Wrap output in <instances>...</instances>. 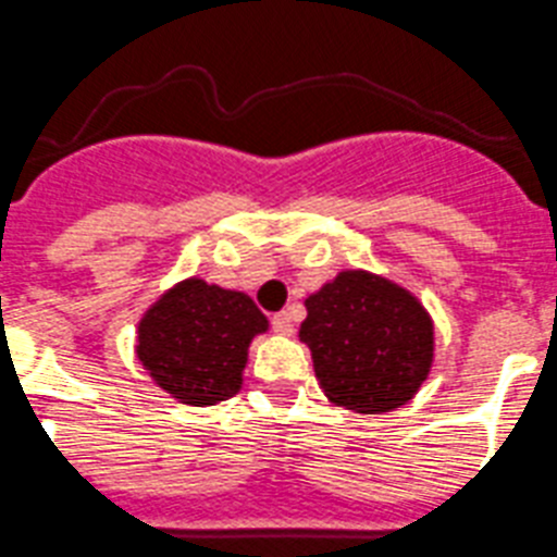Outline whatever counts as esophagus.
Returning a JSON list of instances; mask_svg holds the SVG:
<instances>
[{
  "label": "esophagus",
  "instance_id": "34e87169",
  "mask_svg": "<svg viewBox=\"0 0 557 557\" xmlns=\"http://www.w3.org/2000/svg\"><path fill=\"white\" fill-rule=\"evenodd\" d=\"M273 331L278 333V336H293V327H295V320H293V311H278V314H273Z\"/></svg>",
  "mask_w": 557,
  "mask_h": 557
}]
</instances>
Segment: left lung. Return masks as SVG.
Wrapping results in <instances>:
<instances>
[{
  "mask_svg": "<svg viewBox=\"0 0 557 557\" xmlns=\"http://www.w3.org/2000/svg\"><path fill=\"white\" fill-rule=\"evenodd\" d=\"M298 338L327 401L358 416L407 405L434 367V320L385 275L349 268L304 300Z\"/></svg>",
  "mask_w": 557,
  "mask_h": 557,
  "instance_id": "1",
  "label": "left lung"
}]
</instances>
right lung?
Listing matches in <instances>:
<instances>
[{
    "label": "right lung",
    "instance_id": "obj_1",
    "mask_svg": "<svg viewBox=\"0 0 557 557\" xmlns=\"http://www.w3.org/2000/svg\"><path fill=\"white\" fill-rule=\"evenodd\" d=\"M268 327L246 293L188 275L139 317L136 358L174 401L210 407L240 394L248 347Z\"/></svg>",
    "mask_w": 557,
    "mask_h": 557
}]
</instances>
